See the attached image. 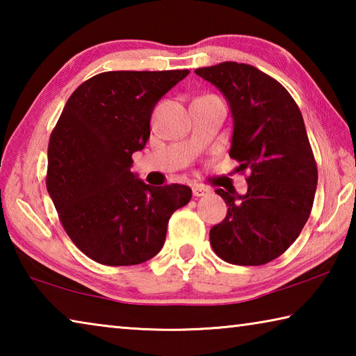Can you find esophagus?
<instances>
[{
  "label": "esophagus",
  "mask_w": 356,
  "mask_h": 356,
  "mask_svg": "<svg viewBox=\"0 0 356 356\" xmlns=\"http://www.w3.org/2000/svg\"><path fill=\"white\" fill-rule=\"evenodd\" d=\"M210 190L207 188V186H202V185H195L193 186V195H195L196 197H201V196H206L209 195Z\"/></svg>",
  "instance_id": "obj_1"
}]
</instances>
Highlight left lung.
Segmentation results:
<instances>
[{"label": "left lung", "mask_w": 356, "mask_h": 356, "mask_svg": "<svg viewBox=\"0 0 356 356\" xmlns=\"http://www.w3.org/2000/svg\"><path fill=\"white\" fill-rule=\"evenodd\" d=\"M225 95L234 120L229 155L250 171L248 191L218 188L226 218L210 229L216 256L234 265H264L281 256L309 218L317 165L303 116L275 78L226 61L195 70Z\"/></svg>", "instance_id": "8db88e82"}]
</instances>
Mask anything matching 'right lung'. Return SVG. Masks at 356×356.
<instances>
[{
	"instance_id": "right-lung-1",
	"label": "right lung",
	"mask_w": 356,
	"mask_h": 356,
	"mask_svg": "<svg viewBox=\"0 0 356 356\" xmlns=\"http://www.w3.org/2000/svg\"><path fill=\"white\" fill-rule=\"evenodd\" d=\"M190 70L104 72L70 95L48 143L47 190L64 231L92 261L120 267L161 250L171 215L191 188L152 186L130 171L150 116Z\"/></svg>"
}]
</instances>
